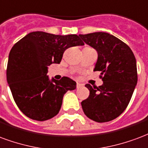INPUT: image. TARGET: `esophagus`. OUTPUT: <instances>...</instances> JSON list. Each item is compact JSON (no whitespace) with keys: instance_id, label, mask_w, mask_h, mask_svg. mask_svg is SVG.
<instances>
[{"instance_id":"34e87169","label":"esophagus","mask_w":148,"mask_h":148,"mask_svg":"<svg viewBox=\"0 0 148 148\" xmlns=\"http://www.w3.org/2000/svg\"><path fill=\"white\" fill-rule=\"evenodd\" d=\"M82 86H83V84H79V83H77V84H76V87H82Z\"/></svg>"}]
</instances>
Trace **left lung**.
<instances>
[{"label":"left lung","mask_w":148,"mask_h":148,"mask_svg":"<svg viewBox=\"0 0 148 148\" xmlns=\"http://www.w3.org/2000/svg\"><path fill=\"white\" fill-rule=\"evenodd\" d=\"M79 37L98 53L94 71L101 72L103 81L99 87L85 85L90 95L81 102L82 108L96 122L110 121L125 110L136 86V58L129 46L109 33L94 32Z\"/></svg>","instance_id":"left-lung-1"}]
</instances>
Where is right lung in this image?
I'll return each mask as SVG.
<instances>
[{
	"mask_svg": "<svg viewBox=\"0 0 148 148\" xmlns=\"http://www.w3.org/2000/svg\"><path fill=\"white\" fill-rule=\"evenodd\" d=\"M78 35H56L33 31L17 42L8 61L7 81L12 96L23 114L43 121L56 116L64 95L76 88V83L64 76L49 79L48 66L59 64L64 52L73 46H84Z\"/></svg>",
	"mask_w": 148,
	"mask_h": 148,
	"instance_id": "right-lung-1",
	"label": "right lung"
}]
</instances>
